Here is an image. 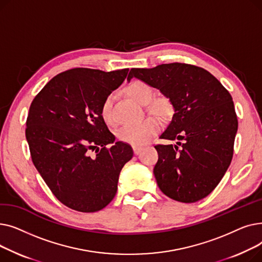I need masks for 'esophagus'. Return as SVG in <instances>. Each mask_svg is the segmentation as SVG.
<instances>
[{
	"mask_svg": "<svg viewBox=\"0 0 262 262\" xmlns=\"http://www.w3.org/2000/svg\"><path fill=\"white\" fill-rule=\"evenodd\" d=\"M133 150H134V154L135 155H139L140 152L142 150V147H140V146H133Z\"/></svg>",
	"mask_w": 262,
	"mask_h": 262,
	"instance_id": "34e87169",
	"label": "esophagus"
}]
</instances>
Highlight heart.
<instances>
[{"label": "heart", "instance_id": "obj_1", "mask_svg": "<svg viewBox=\"0 0 262 262\" xmlns=\"http://www.w3.org/2000/svg\"><path fill=\"white\" fill-rule=\"evenodd\" d=\"M124 92L138 104L145 105L146 113L160 119H167L172 114L171 101L164 95L153 96V89L142 80H134L124 88ZM113 96L108 95L104 99L100 115L107 125L113 126L116 124V119L113 112ZM157 118H147L135 125L122 127L118 132V139L133 146H142L147 144L160 132L161 123Z\"/></svg>", "mask_w": 262, "mask_h": 262}]
</instances>
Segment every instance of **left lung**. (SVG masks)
Returning a JSON list of instances; mask_svg holds the SVG:
<instances>
[{"label":"left lung","mask_w":262,"mask_h":262,"mask_svg":"<svg viewBox=\"0 0 262 262\" xmlns=\"http://www.w3.org/2000/svg\"><path fill=\"white\" fill-rule=\"evenodd\" d=\"M137 77L170 99L175 114L161 139L183 140L156 144L154 175L160 190L172 200L194 203L210 194L221 182L233 155L238 119L227 89L205 69L182 62L152 69H130Z\"/></svg>","instance_id":"8db88e82"}]
</instances>
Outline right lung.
I'll return each instance as SVG.
<instances>
[{
  "label": "right lung",
  "instance_id": "right-lung-1",
  "mask_svg": "<svg viewBox=\"0 0 262 262\" xmlns=\"http://www.w3.org/2000/svg\"><path fill=\"white\" fill-rule=\"evenodd\" d=\"M127 73L74 68L54 76L31 104L25 136L32 161L55 198L73 210L106 207L134 155L129 144L115 141L100 115Z\"/></svg>",
  "mask_w": 262,
  "mask_h": 262
}]
</instances>
